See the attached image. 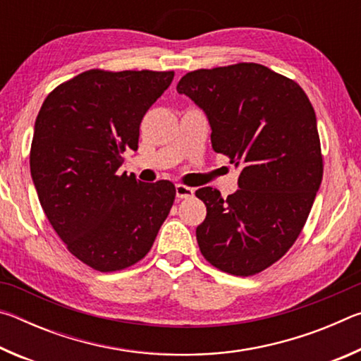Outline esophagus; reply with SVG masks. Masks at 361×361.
<instances>
[{
    "instance_id": "obj_1",
    "label": "esophagus",
    "mask_w": 361,
    "mask_h": 361,
    "mask_svg": "<svg viewBox=\"0 0 361 361\" xmlns=\"http://www.w3.org/2000/svg\"><path fill=\"white\" fill-rule=\"evenodd\" d=\"M175 189H176V197L178 199H189L194 195V189L186 185H176Z\"/></svg>"
}]
</instances>
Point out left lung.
Instances as JSON below:
<instances>
[{"label":"left lung","mask_w":361,"mask_h":361,"mask_svg":"<svg viewBox=\"0 0 361 361\" xmlns=\"http://www.w3.org/2000/svg\"><path fill=\"white\" fill-rule=\"evenodd\" d=\"M176 90L204 109L213 149L240 169L235 194L195 191L207 207L200 253L231 276H255L293 247L320 188L312 103L296 81L250 62L189 71Z\"/></svg>","instance_id":"8db88e82"}]
</instances>
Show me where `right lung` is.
Returning <instances> with one entry per match:
<instances>
[{"label": "right lung", "mask_w": 361, "mask_h": 361, "mask_svg": "<svg viewBox=\"0 0 361 361\" xmlns=\"http://www.w3.org/2000/svg\"><path fill=\"white\" fill-rule=\"evenodd\" d=\"M173 71L94 68L46 97L35 122L30 170L39 204L68 252L100 272L143 259L172 209L176 189L119 173L138 148L143 116Z\"/></svg>", "instance_id": "obj_1"}]
</instances>
